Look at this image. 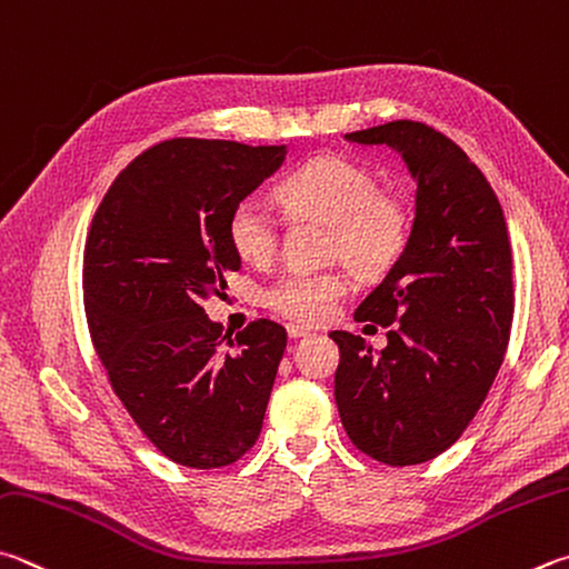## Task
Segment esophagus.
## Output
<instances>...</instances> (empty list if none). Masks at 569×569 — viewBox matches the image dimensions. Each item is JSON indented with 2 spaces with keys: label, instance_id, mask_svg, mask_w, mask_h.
<instances>
[{
  "label": "esophagus",
  "instance_id": "1",
  "mask_svg": "<svg viewBox=\"0 0 569 569\" xmlns=\"http://www.w3.org/2000/svg\"><path fill=\"white\" fill-rule=\"evenodd\" d=\"M286 330H288V338H293V340L311 336V328H303V326H296V323H288Z\"/></svg>",
  "mask_w": 569,
  "mask_h": 569
}]
</instances>
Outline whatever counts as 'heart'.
Segmentation results:
<instances>
[{
    "label": "heart",
    "instance_id": "b5f03b06",
    "mask_svg": "<svg viewBox=\"0 0 569 569\" xmlns=\"http://www.w3.org/2000/svg\"><path fill=\"white\" fill-rule=\"evenodd\" d=\"M273 199L288 219H316L330 226V249L360 276H380L408 246V213L402 203L378 191L368 169L340 157H318L276 183ZM226 239L246 263L263 266L278 246V223L256 199H243L226 221ZM348 291V276L328 271H288L263 291V303L286 318L316 323Z\"/></svg>",
    "mask_w": 569,
    "mask_h": 569
}]
</instances>
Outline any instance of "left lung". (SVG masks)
Returning a JSON list of instances; mask_svg holds the SVG:
<instances>
[{
  "instance_id": "1",
  "label": "left lung",
  "mask_w": 569,
  "mask_h": 569,
  "mask_svg": "<svg viewBox=\"0 0 569 569\" xmlns=\"http://www.w3.org/2000/svg\"><path fill=\"white\" fill-rule=\"evenodd\" d=\"M390 147L416 181V219L356 320L390 326L388 346L333 330L336 406L353 446L378 462L420 465L456 442L488 398L510 340L515 293L498 196L456 141L420 121L346 133Z\"/></svg>"
}]
</instances>
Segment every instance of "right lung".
Segmentation results:
<instances>
[{
  "instance_id": "add662e5",
  "label": "right lung",
  "mask_w": 569,
  "mask_h": 569,
  "mask_svg": "<svg viewBox=\"0 0 569 569\" xmlns=\"http://www.w3.org/2000/svg\"><path fill=\"white\" fill-rule=\"evenodd\" d=\"M286 147L157 143L109 186L84 249V306L111 388L169 460L223 468L263 426L286 328L258 318L231 338L203 311L241 258L231 209L281 169Z\"/></svg>"
}]
</instances>
